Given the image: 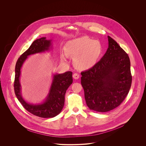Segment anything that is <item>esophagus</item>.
Masks as SVG:
<instances>
[{
	"label": "esophagus",
	"instance_id": "esophagus-1",
	"mask_svg": "<svg viewBox=\"0 0 146 146\" xmlns=\"http://www.w3.org/2000/svg\"><path fill=\"white\" fill-rule=\"evenodd\" d=\"M79 77H80L79 75L78 74H77V73H75V74L73 75V78H74L75 79H76V80L78 79L79 78Z\"/></svg>",
	"mask_w": 146,
	"mask_h": 146
}]
</instances>
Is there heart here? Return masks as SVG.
<instances>
[{"instance_id": "1", "label": "heart", "mask_w": 146, "mask_h": 146, "mask_svg": "<svg viewBox=\"0 0 146 146\" xmlns=\"http://www.w3.org/2000/svg\"><path fill=\"white\" fill-rule=\"evenodd\" d=\"M66 49L68 55L74 58V63L79 69L87 70L96 64L103 52L100 42L92 40L87 36H82L71 40L66 44ZM66 61V55L62 56Z\"/></svg>"}]
</instances>
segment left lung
I'll return each instance as SVG.
<instances>
[{
  "label": "left lung",
  "mask_w": 146,
  "mask_h": 146,
  "mask_svg": "<svg viewBox=\"0 0 146 146\" xmlns=\"http://www.w3.org/2000/svg\"><path fill=\"white\" fill-rule=\"evenodd\" d=\"M108 47L101 60L81 72L86 105L91 110L110 111L122 103L131 85L130 61L120 45L108 36Z\"/></svg>",
  "instance_id": "left-lung-1"
}]
</instances>
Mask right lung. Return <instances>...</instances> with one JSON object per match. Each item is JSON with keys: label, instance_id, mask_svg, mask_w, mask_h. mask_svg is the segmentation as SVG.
<instances>
[{"label": "right lung", "instance_id": "obj_1", "mask_svg": "<svg viewBox=\"0 0 146 146\" xmlns=\"http://www.w3.org/2000/svg\"><path fill=\"white\" fill-rule=\"evenodd\" d=\"M52 39H46L45 37L34 41L29 49L18 59L15 67L14 89L18 100L27 111L34 115L43 118L54 117L61 112L64 104L66 92L73 82L72 72L67 71L63 74H53L49 93L44 101L40 104H33L27 102L22 96L21 70L23 64L29 56L52 50Z\"/></svg>", "mask_w": 146, "mask_h": 146}]
</instances>
